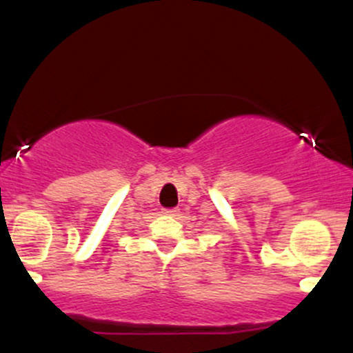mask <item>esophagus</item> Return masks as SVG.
Returning <instances> with one entry per match:
<instances>
[{
    "label": "esophagus",
    "mask_w": 353,
    "mask_h": 353,
    "mask_svg": "<svg viewBox=\"0 0 353 353\" xmlns=\"http://www.w3.org/2000/svg\"><path fill=\"white\" fill-rule=\"evenodd\" d=\"M177 212H179V210H177V209H165L164 210V214H169V216H176Z\"/></svg>",
    "instance_id": "34e87169"
}]
</instances>
